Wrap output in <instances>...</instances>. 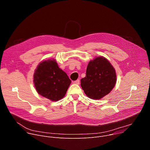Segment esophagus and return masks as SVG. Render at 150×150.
Masks as SVG:
<instances>
[{
  "instance_id": "1",
  "label": "esophagus",
  "mask_w": 150,
  "mask_h": 150,
  "mask_svg": "<svg viewBox=\"0 0 150 150\" xmlns=\"http://www.w3.org/2000/svg\"><path fill=\"white\" fill-rule=\"evenodd\" d=\"M74 83H75V84H77V85H79V79H77V80H76V81H74V82H73Z\"/></svg>"
}]
</instances>
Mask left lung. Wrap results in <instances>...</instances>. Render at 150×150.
Masks as SVG:
<instances>
[{
    "label": "left lung",
    "mask_w": 150,
    "mask_h": 150,
    "mask_svg": "<svg viewBox=\"0 0 150 150\" xmlns=\"http://www.w3.org/2000/svg\"><path fill=\"white\" fill-rule=\"evenodd\" d=\"M116 82L115 70L111 63L103 57H97L89 62L81 85L88 97L98 100L110 93Z\"/></svg>",
    "instance_id": "obj_1"
}]
</instances>
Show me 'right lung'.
Returning a JSON list of instances; mask_svg holds the SVG:
<instances>
[{"instance_id":"1","label":"right lung","mask_w":150,"mask_h":150,"mask_svg":"<svg viewBox=\"0 0 150 150\" xmlns=\"http://www.w3.org/2000/svg\"><path fill=\"white\" fill-rule=\"evenodd\" d=\"M34 82L39 94L52 101H57L65 96L71 81L54 60H48L37 67Z\"/></svg>"}]
</instances>
